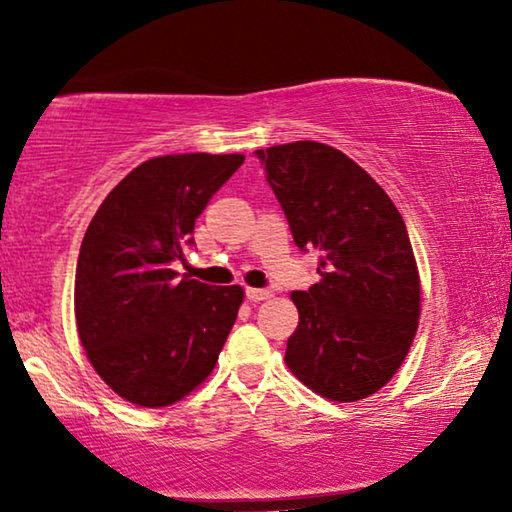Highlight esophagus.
<instances>
[{
  "mask_svg": "<svg viewBox=\"0 0 512 512\" xmlns=\"http://www.w3.org/2000/svg\"><path fill=\"white\" fill-rule=\"evenodd\" d=\"M272 296V291L268 289H247V298L251 303H261V300H268Z\"/></svg>",
  "mask_w": 512,
  "mask_h": 512,
  "instance_id": "esophagus-1",
  "label": "esophagus"
}]
</instances>
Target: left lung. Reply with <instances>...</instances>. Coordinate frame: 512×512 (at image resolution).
Wrapping results in <instances>:
<instances>
[{
    "label": "left lung",
    "mask_w": 512,
    "mask_h": 512,
    "mask_svg": "<svg viewBox=\"0 0 512 512\" xmlns=\"http://www.w3.org/2000/svg\"><path fill=\"white\" fill-rule=\"evenodd\" d=\"M300 249L321 251L319 282L293 291L286 366L314 394L354 403L380 391L410 352L422 284L403 216L384 188L321 142L256 151Z\"/></svg>",
    "instance_id": "8db88e82"
}]
</instances>
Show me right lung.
<instances>
[{"label":"right lung","instance_id":"add662e5","mask_svg":"<svg viewBox=\"0 0 512 512\" xmlns=\"http://www.w3.org/2000/svg\"><path fill=\"white\" fill-rule=\"evenodd\" d=\"M242 153H174L137 165L83 235L76 331L104 384L142 408L181 401L212 375L244 289L181 277L172 261Z\"/></svg>","mask_w":512,"mask_h":512}]
</instances>
